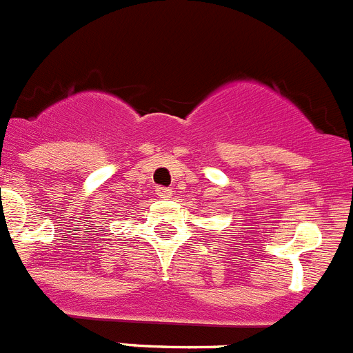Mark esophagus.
Wrapping results in <instances>:
<instances>
[{"label": "esophagus", "mask_w": 353, "mask_h": 353, "mask_svg": "<svg viewBox=\"0 0 353 353\" xmlns=\"http://www.w3.org/2000/svg\"><path fill=\"white\" fill-rule=\"evenodd\" d=\"M157 195L160 196L161 200H169V199H172V190H169V188H163V186H158Z\"/></svg>", "instance_id": "1"}]
</instances>
